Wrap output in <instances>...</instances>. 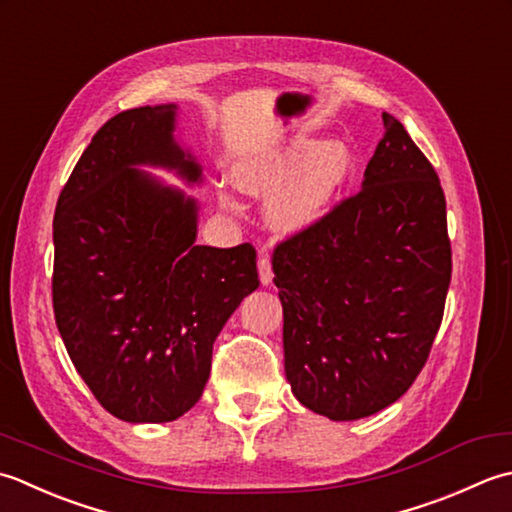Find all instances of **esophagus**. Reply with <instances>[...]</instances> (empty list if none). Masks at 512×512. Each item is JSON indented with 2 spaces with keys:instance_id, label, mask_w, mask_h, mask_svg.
<instances>
[{
  "instance_id": "obj_1",
  "label": "esophagus",
  "mask_w": 512,
  "mask_h": 512,
  "mask_svg": "<svg viewBox=\"0 0 512 512\" xmlns=\"http://www.w3.org/2000/svg\"><path fill=\"white\" fill-rule=\"evenodd\" d=\"M258 274H260V283L265 287L271 285V280H274V271H271V260L267 254H260L258 258Z\"/></svg>"
}]
</instances>
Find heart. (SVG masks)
<instances>
[{"label":"heart","mask_w":512,"mask_h":512,"mask_svg":"<svg viewBox=\"0 0 512 512\" xmlns=\"http://www.w3.org/2000/svg\"><path fill=\"white\" fill-rule=\"evenodd\" d=\"M353 156L338 139L314 141L305 134L283 139L247 156L234 168L243 192L267 198L269 223L283 232H307L325 218L351 176ZM227 210H238L234 196L221 192Z\"/></svg>","instance_id":"obj_1"}]
</instances>
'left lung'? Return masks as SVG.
Here are the masks:
<instances>
[{
	"mask_svg": "<svg viewBox=\"0 0 512 512\" xmlns=\"http://www.w3.org/2000/svg\"><path fill=\"white\" fill-rule=\"evenodd\" d=\"M382 121L362 190L271 260L287 382L333 422L369 417L409 391L451 283L440 179L404 125L387 112Z\"/></svg>",
	"mask_w": 512,
	"mask_h": 512,
	"instance_id": "left-lung-1",
	"label": "left lung"
}]
</instances>
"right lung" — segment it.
Returning <instances> with one entry per match:
<instances>
[{"label":"right lung","mask_w":512,"mask_h":512,"mask_svg":"<svg viewBox=\"0 0 512 512\" xmlns=\"http://www.w3.org/2000/svg\"><path fill=\"white\" fill-rule=\"evenodd\" d=\"M179 106L125 110L92 137L52 221V305L75 369L132 424L172 422L201 400L214 340L258 289L256 249L196 245L203 165L176 137Z\"/></svg>","instance_id":"add662e5"}]
</instances>
